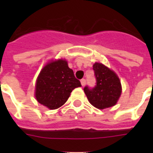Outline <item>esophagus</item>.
Masks as SVG:
<instances>
[{
    "label": "esophagus",
    "instance_id": "obj_1",
    "mask_svg": "<svg viewBox=\"0 0 153 153\" xmlns=\"http://www.w3.org/2000/svg\"><path fill=\"white\" fill-rule=\"evenodd\" d=\"M80 83H81V85H82V86H84L85 85H86V80H85L84 79H82L80 80Z\"/></svg>",
    "mask_w": 153,
    "mask_h": 153
}]
</instances>
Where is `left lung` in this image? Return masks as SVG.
Masks as SVG:
<instances>
[{"instance_id": "obj_1", "label": "left lung", "mask_w": 153, "mask_h": 153, "mask_svg": "<svg viewBox=\"0 0 153 153\" xmlns=\"http://www.w3.org/2000/svg\"><path fill=\"white\" fill-rule=\"evenodd\" d=\"M93 68L97 78V86L92 90L87 86L83 89L89 102L99 109L115 106L122 93V85L118 75L99 62L93 64Z\"/></svg>"}]
</instances>
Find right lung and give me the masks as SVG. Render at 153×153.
I'll list each match as a JSON object with an SVG mask.
<instances>
[{
    "label": "right lung",
    "instance_id": "add662e5",
    "mask_svg": "<svg viewBox=\"0 0 153 153\" xmlns=\"http://www.w3.org/2000/svg\"><path fill=\"white\" fill-rule=\"evenodd\" d=\"M81 84L65 59L49 60L40 70L35 84L36 101L49 109H56L67 102L70 93Z\"/></svg>",
    "mask_w": 153,
    "mask_h": 153
}]
</instances>
